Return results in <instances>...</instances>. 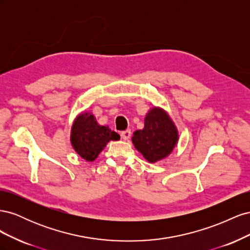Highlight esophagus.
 <instances>
[{
	"instance_id": "esophagus-1",
	"label": "esophagus",
	"mask_w": 250,
	"mask_h": 250,
	"mask_svg": "<svg viewBox=\"0 0 250 250\" xmlns=\"http://www.w3.org/2000/svg\"><path fill=\"white\" fill-rule=\"evenodd\" d=\"M130 135H131V131L129 129H127L125 131L121 132V137H122L123 140H128V139L130 138Z\"/></svg>"
}]
</instances>
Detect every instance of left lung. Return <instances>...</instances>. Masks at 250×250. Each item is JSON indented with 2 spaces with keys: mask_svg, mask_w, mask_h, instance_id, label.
Wrapping results in <instances>:
<instances>
[{
  "mask_svg": "<svg viewBox=\"0 0 250 250\" xmlns=\"http://www.w3.org/2000/svg\"><path fill=\"white\" fill-rule=\"evenodd\" d=\"M178 140L175 126L161 108H152L145 118V127L133 133L132 143L144 157L155 163L168 156Z\"/></svg>",
  "mask_w": 250,
  "mask_h": 250,
  "instance_id": "left-lung-1",
  "label": "left lung"
}]
</instances>
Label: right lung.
<instances>
[{
	"instance_id": "add662e5",
	"label": "right lung",
	"mask_w": 250,
	"mask_h": 250,
	"mask_svg": "<svg viewBox=\"0 0 250 250\" xmlns=\"http://www.w3.org/2000/svg\"><path fill=\"white\" fill-rule=\"evenodd\" d=\"M120 140V135L106 126H100L90 113L84 112L75 120L71 142L76 152L84 160L92 162L109 141Z\"/></svg>"
}]
</instances>
